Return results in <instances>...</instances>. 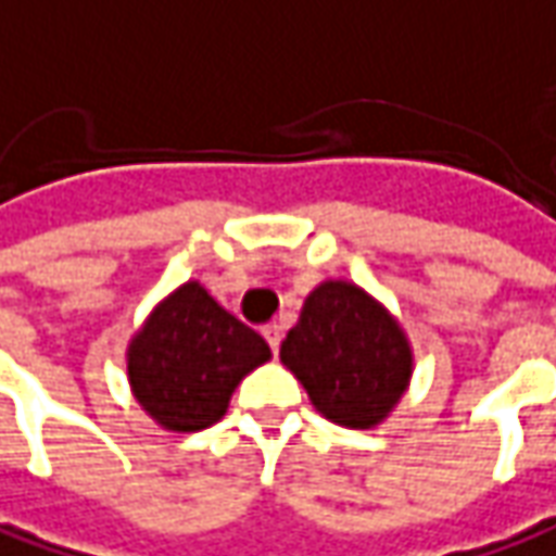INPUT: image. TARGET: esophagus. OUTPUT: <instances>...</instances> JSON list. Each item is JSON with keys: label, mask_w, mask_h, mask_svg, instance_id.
I'll return each mask as SVG.
<instances>
[{"label": "esophagus", "mask_w": 556, "mask_h": 556, "mask_svg": "<svg viewBox=\"0 0 556 556\" xmlns=\"http://www.w3.org/2000/svg\"><path fill=\"white\" fill-rule=\"evenodd\" d=\"M264 338H267V344H270V351L277 354V351H279V341H282V326H277V323H274V326H267V329H264Z\"/></svg>", "instance_id": "1"}]
</instances>
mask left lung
Instances as JSON below:
<instances>
[{
	"instance_id": "1",
	"label": "left lung",
	"mask_w": 556,
	"mask_h": 556,
	"mask_svg": "<svg viewBox=\"0 0 556 556\" xmlns=\"http://www.w3.org/2000/svg\"><path fill=\"white\" fill-rule=\"evenodd\" d=\"M319 415L341 428L381 425L412 378V348L400 323L354 282L326 279L279 348Z\"/></svg>"
}]
</instances>
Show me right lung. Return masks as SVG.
I'll return each mask as SVG.
<instances>
[{
	"label": "right lung",
	"mask_w": 556,
	"mask_h": 556,
	"mask_svg": "<svg viewBox=\"0 0 556 556\" xmlns=\"http://www.w3.org/2000/svg\"><path fill=\"white\" fill-rule=\"evenodd\" d=\"M128 384L165 431L215 425L245 375L270 359L267 341L190 279L160 301L128 344Z\"/></svg>",
	"instance_id": "obj_1"
}]
</instances>
